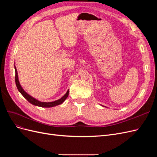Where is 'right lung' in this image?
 <instances>
[{
	"label": "right lung",
	"mask_w": 157,
	"mask_h": 157,
	"mask_svg": "<svg viewBox=\"0 0 157 157\" xmlns=\"http://www.w3.org/2000/svg\"><path fill=\"white\" fill-rule=\"evenodd\" d=\"M15 67V71H16L15 80H16V84L17 88L19 90V92H20L22 94V96L24 97L29 103L33 104V105H36V106H39V107H54V106H56V105H60V104L62 103L65 100L66 98L68 97V96H69V90H68V91L67 92V93H66L62 98H61L59 99H58V100L55 101L48 102V103H47V102H41V101H39L36 100V99L33 98V97L29 96V94H27L24 91V90H23V89L21 88V85L20 84V82H19V80H18L17 69H16V67Z\"/></svg>",
	"instance_id": "right-lung-1"
}]
</instances>
